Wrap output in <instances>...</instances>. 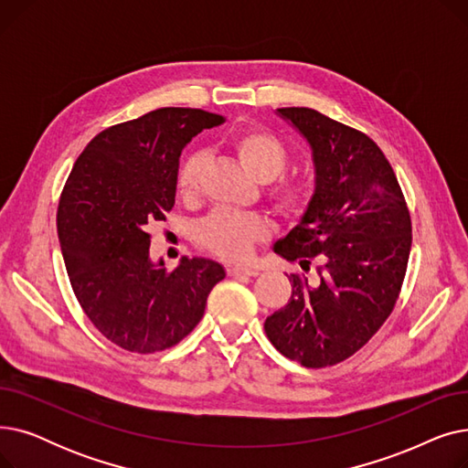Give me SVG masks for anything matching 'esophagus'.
Instances as JSON below:
<instances>
[{
    "label": "esophagus",
    "instance_id": "obj_1",
    "mask_svg": "<svg viewBox=\"0 0 468 468\" xmlns=\"http://www.w3.org/2000/svg\"><path fill=\"white\" fill-rule=\"evenodd\" d=\"M228 275L237 277V275H247V277H258L260 271L258 269L247 267V265H228Z\"/></svg>",
    "mask_w": 468,
    "mask_h": 468
}]
</instances>
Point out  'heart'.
Returning <instances> with one entry per match:
<instances>
[{
    "mask_svg": "<svg viewBox=\"0 0 468 468\" xmlns=\"http://www.w3.org/2000/svg\"><path fill=\"white\" fill-rule=\"evenodd\" d=\"M229 150L254 178L267 182L265 195L275 212L286 219L302 218L316 195L313 175H286L292 154L288 144L273 131L254 127L228 138ZM207 154L189 152L176 170V193L184 201H193L201 193ZM271 233L269 221L256 212H233L219 208L205 218L195 229V239L205 250L226 260H244L254 244Z\"/></svg>",
    "mask_w": 468,
    "mask_h": 468,
    "instance_id": "heart-1",
    "label": "heart"
}]
</instances>
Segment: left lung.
Instances as JSON below:
<instances>
[{
    "label": "left lung",
    "instance_id": "obj_1",
    "mask_svg": "<svg viewBox=\"0 0 468 468\" xmlns=\"http://www.w3.org/2000/svg\"><path fill=\"white\" fill-rule=\"evenodd\" d=\"M311 144L316 195L275 252L300 263L288 303L265 318L275 349L305 367L339 364L362 349L399 300L411 219L395 170L364 133L311 108H281Z\"/></svg>",
    "mask_w": 468,
    "mask_h": 468
}]
</instances>
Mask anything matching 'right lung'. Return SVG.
I'll return each mask as SVG.
<instances>
[{
  "label": "right lung",
  "mask_w": 468,
  "mask_h": 468,
  "mask_svg": "<svg viewBox=\"0 0 468 468\" xmlns=\"http://www.w3.org/2000/svg\"><path fill=\"white\" fill-rule=\"evenodd\" d=\"M224 117L159 108L98 133L73 165L57 212L73 293L92 326L117 347L150 355L180 343L226 277L212 260L182 258L166 271L150 260L147 228L175 207L184 145Z\"/></svg>",
  "instance_id": "obj_1"
}]
</instances>
